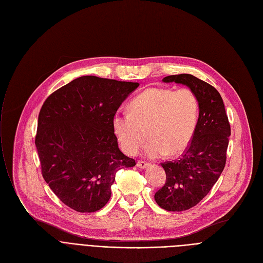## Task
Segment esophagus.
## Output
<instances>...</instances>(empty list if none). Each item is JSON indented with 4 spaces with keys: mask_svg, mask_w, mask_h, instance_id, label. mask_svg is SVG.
I'll list each match as a JSON object with an SVG mask.
<instances>
[{
    "mask_svg": "<svg viewBox=\"0 0 263 263\" xmlns=\"http://www.w3.org/2000/svg\"><path fill=\"white\" fill-rule=\"evenodd\" d=\"M137 166L139 167H141V168H145V167H147L148 165H149V163L148 162H146V161H143V160H140V161H137Z\"/></svg>",
    "mask_w": 263,
    "mask_h": 263,
    "instance_id": "1",
    "label": "esophagus"
}]
</instances>
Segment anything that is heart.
<instances>
[{
  "label": "heart",
  "instance_id": "obj_1",
  "mask_svg": "<svg viewBox=\"0 0 263 263\" xmlns=\"http://www.w3.org/2000/svg\"><path fill=\"white\" fill-rule=\"evenodd\" d=\"M195 91L182 87H149L131 101V110H118L113 129L124 153L136 155L147 137L144 154L148 158L182 153L194 137L199 118Z\"/></svg>",
  "mask_w": 263,
  "mask_h": 263
}]
</instances>
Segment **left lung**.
I'll list each match as a JSON object with an SVG mask.
<instances>
[{
  "instance_id": "left-lung-1",
  "label": "left lung",
  "mask_w": 263,
  "mask_h": 263,
  "mask_svg": "<svg viewBox=\"0 0 263 263\" xmlns=\"http://www.w3.org/2000/svg\"><path fill=\"white\" fill-rule=\"evenodd\" d=\"M164 82L181 83L195 91L199 118L194 137L181 158L161 163L166 181L155 194L162 209L179 212L195 206L211 191L224 171L230 123L219 92L194 76H168Z\"/></svg>"
}]
</instances>
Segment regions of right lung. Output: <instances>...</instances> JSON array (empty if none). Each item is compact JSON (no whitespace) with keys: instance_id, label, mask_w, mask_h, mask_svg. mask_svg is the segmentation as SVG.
Returning <instances> with one entry per match:
<instances>
[{"instance_id":"right-lung-1","label":"right lung","mask_w":263,"mask_h":263,"mask_svg":"<svg viewBox=\"0 0 263 263\" xmlns=\"http://www.w3.org/2000/svg\"><path fill=\"white\" fill-rule=\"evenodd\" d=\"M139 85L84 76L52 92L41 106L35 136L41 175L74 211L103 208L116 173L135 165L118 148L113 117Z\"/></svg>"}]
</instances>
